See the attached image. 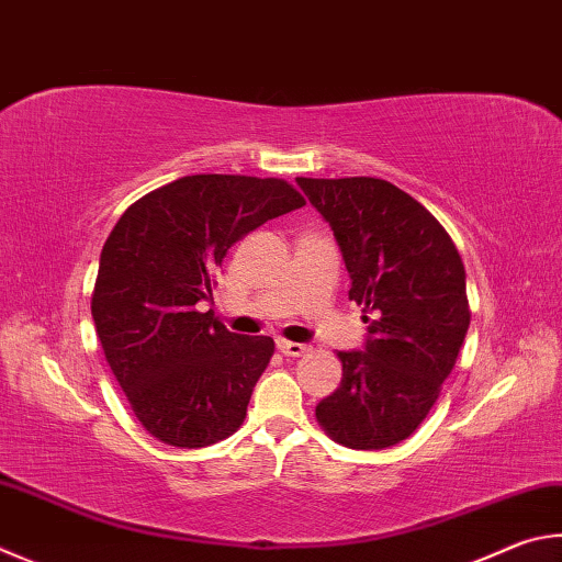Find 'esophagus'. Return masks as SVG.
<instances>
[{"label":"esophagus","mask_w":562,"mask_h":562,"mask_svg":"<svg viewBox=\"0 0 562 562\" xmlns=\"http://www.w3.org/2000/svg\"><path fill=\"white\" fill-rule=\"evenodd\" d=\"M278 349H280V353H284V356H302V353H307V346H304V344L284 341V339L278 341Z\"/></svg>","instance_id":"obj_1"}]
</instances>
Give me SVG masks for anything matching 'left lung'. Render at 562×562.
Returning <instances> with one entry per match:
<instances>
[{"mask_svg": "<svg viewBox=\"0 0 562 562\" xmlns=\"http://www.w3.org/2000/svg\"><path fill=\"white\" fill-rule=\"evenodd\" d=\"M334 231L363 304V349L339 351L341 383L316 420L351 450L411 437L452 373L469 329L467 274L447 231L423 203L371 177L297 179Z\"/></svg>", "mask_w": 562, "mask_h": 562, "instance_id": "8db88e82", "label": "left lung"}]
</instances>
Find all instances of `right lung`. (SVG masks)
Instances as JSON below:
<instances>
[{
  "mask_svg": "<svg viewBox=\"0 0 562 562\" xmlns=\"http://www.w3.org/2000/svg\"><path fill=\"white\" fill-rule=\"evenodd\" d=\"M302 206L282 179L193 175L115 223L90 310L112 373L157 440L196 450L240 427L274 341L233 334L199 304L213 302V274L233 243Z\"/></svg>",
  "mask_w": 562,
  "mask_h": 562,
  "instance_id": "right-lung-1",
  "label": "right lung"
}]
</instances>
